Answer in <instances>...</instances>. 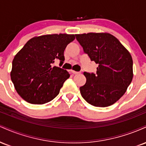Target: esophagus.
I'll use <instances>...</instances> for the list:
<instances>
[{
    "instance_id": "34e87169",
    "label": "esophagus",
    "mask_w": 146,
    "mask_h": 146,
    "mask_svg": "<svg viewBox=\"0 0 146 146\" xmlns=\"http://www.w3.org/2000/svg\"><path fill=\"white\" fill-rule=\"evenodd\" d=\"M71 72H72V73H73V74H74V75H77V74H80V72H78V71H73V70H72V71H71Z\"/></svg>"
}]
</instances>
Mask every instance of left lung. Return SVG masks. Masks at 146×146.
Returning <instances> with one entry per match:
<instances>
[{
  "mask_svg": "<svg viewBox=\"0 0 146 146\" xmlns=\"http://www.w3.org/2000/svg\"><path fill=\"white\" fill-rule=\"evenodd\" d=\"M75 36L84 52L98 64L95 74L84 73L86 82L80 88L82 96L94 106L113 105L123 96L132 82L131 55L110 33H88Z\"/></svg>",
  "mask_w": 146,
  "mask_h": 146,
  "instance_id": "1",
  "label": "left lung"
}]
</instances>
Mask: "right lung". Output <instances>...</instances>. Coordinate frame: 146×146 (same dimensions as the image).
<instances>
[{"label": "right lung", "instance_id": "1", "mask_svg": "<svg viewBox=\"0 0 146 146\" xmlns=\"http://www.w3.org/2000/svg\"><path fill=\"white\" fill-rule=\"evenodd\" d=\"M75 35H44L30 39L14 57L11 79L18 95L28 103L43 104L59 94L70 77L66 70L52 67L55 59L64 60V51Z\"/></svg>", "mask_w": 146, "mask_h": 146}]
</instances>
